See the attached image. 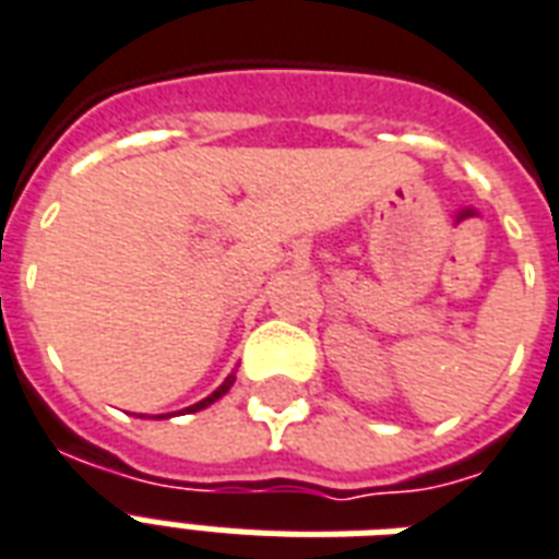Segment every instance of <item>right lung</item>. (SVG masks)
<instances>
[{"instance_id":"1","label":"right lung","mask_w":559,"mask_h":559,"mask_svg":"<svg viewBox=\"0 0 559 559\" xmlns=\"http://www.w3.org/2000/svg\"><path fill=\"white\" fill-rule=\"evenodd\" d=\"M233 383H235V374H229L224 380V383L217 385L215 392L209 394V397H203V401H197V404H191V406H185L182 413H200V409H205V406H212V404H215V401H221V397H224V394L229 392V389H233ZM170 415H174V413H170ZM170 415H158V418H170Z\"/></svg>"}]
</instances>
